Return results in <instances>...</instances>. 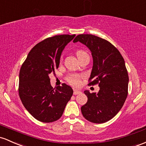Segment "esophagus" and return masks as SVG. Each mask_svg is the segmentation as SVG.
<instances>
[{
    "instance_id": "esophagus-1",
    "label": "esophagus",
    "mask_w": 146,
    "mask_h": 146,
    "mask_svg": "<svg viewBox=\"0 0 146 146\" xmlns=\"http://www.w3.org/2000/svg\"><path fill=\"white\" fill-rule=\"evenodd\" d=\"M81 91H78V90H74L73 91V94L74 95H78V94H81Z\"/></svg>"
}]
</instances>
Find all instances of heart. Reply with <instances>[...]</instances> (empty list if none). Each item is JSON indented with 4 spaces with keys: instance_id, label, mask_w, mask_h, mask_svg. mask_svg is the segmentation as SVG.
<instances>
[{
    "instance_id": "obj_1",
    "label": "heart",
    "mask_w": 146,
    "mask_h": 146,
    "mask_svg": "<svg viewBox=\"0 0 146 146\" xmlns=\"http://www.w3.org/2000/svg\"><path fill=\"white\" fill-rule=\"evenodd\" d=\"M76 55L78 59L81 58V57H84V56H88V54L86 53L85 51L82 50H79L76 52ZM81 80V77L78 75H70L67 78V81L68 83L73 86H78L80 84Z\"/></svg>"
}]
</instances>
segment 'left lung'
Masks as SVG:
<instances>
[{"label": "left lung", "mask_w": 146, "mask_h": 146, "mask_svg": "<svg viewBox=\"0 0 146 146\" xmlns=\"http://www.w3.org/2000/svg\"><path fill=\"white\" fill-rule=\"evenodd\" d=\"M79 41L90 50L93 67L89 85L98 84V93L84 91L88 100L81 107L83 116L94 123H103L114 117L127 96V70L118 49L107 40L92 35H79L73 42Z\"/></svg>", "instance_id": "left-lung-1"}]
</instances>
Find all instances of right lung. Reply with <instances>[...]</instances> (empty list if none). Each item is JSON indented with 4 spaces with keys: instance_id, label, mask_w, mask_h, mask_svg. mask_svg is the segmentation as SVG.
Instances as JSON below:
<instances>
[{
    "instance_id": "obj_1",
    "label": "right lung",
    "mask_w": 146,
    "mask_h": 146,
    "mask_svg": "<svg viewBox=\"0 0 146 146\" xmlns=\"http://www.w3.org/2000/svg\"><path fill=\"white\" fill-rule=\"evenodd\" d=\"M75 36L55 35L44 39L32 48L21 66L19 96L27 111L41 122L58 120L73 96L72 88L64 83L53 89L49 74L58 68L62 51Z\"/></svg>"
}]
</instances>
